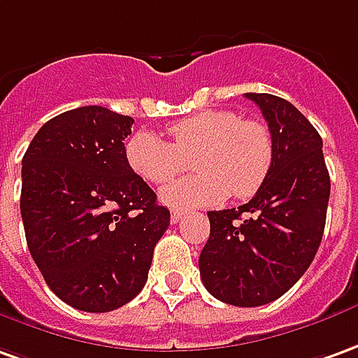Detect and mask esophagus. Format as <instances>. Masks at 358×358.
<instances>
[{
    "label": "esophagus",
    "mask_w": 358,
    "mask_h": 358,
    "mask_svg": "<svg viewBox=\"0 0 358 358\" xmlns=\"http://www.w3.org/2000/svg\"><path fill=\"white\" fill-rule=\"evenodd\" d=\"M183 218H185L183 210H173V212H171V224H177V222H181Z\"/></svg>",
    "instance_id": "esophagus-1"
}]
</instances>
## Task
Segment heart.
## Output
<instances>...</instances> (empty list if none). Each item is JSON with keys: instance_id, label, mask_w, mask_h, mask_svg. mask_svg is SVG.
<instances>
[{"instance_id": "b5f03b06", "label": "heart", "mask_w": 358, "mask_h": 358, "mask_svg": "<svg viewBox=\"0 0 358 358\" xmlns=\"http://www.w3.org/2000/svg\"><path fill=\"white\" fill-rule=\"evenodd\" d=\"M173 144L152 132L127 142L130 169L152 185H164L193 164L199 173L162 189V203L189 210L226 199H248L265 183L273 167V136L263 122L241 120L231 110H204L169 128Z\"/></svg>"}]
</instances>
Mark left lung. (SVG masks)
I'll return each instance as SVG.
<instances>
[{
	"label": "left lung",
	"instance_id": "left-lung-1",
	"mask_svg": "<svg viewBox=\"0 0 358 358\" xmlns=\"http://www.w3.org/2000/svg\"><path fill=\"white\" fill-rule=\"evenodd\" d=\"M267 120L275 157L250 203L208 212L199 257L204 287L226 304L255 308L280 298L314 261L324 236L329 173L322 136L292 103L245 93Z\"/></svg>",
	"mask_w": 358,
	"mask_h": 358
}]
</instances>
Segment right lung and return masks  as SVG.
Returning <instances> with one entry per match:
<instances>
[{
  "label": "right lung",
  "mask_w": 358,
  "mask_h": 358,
  "mask_svg": "<svg viewBox=\"0 0 358 358\" xmlns=\"http://www.w3.org/2000/svg\"><path fill=\"white\" fill-rule=\"evenodd\" d=\"M134 118L80 107L50 118L23 155L27 245L56 296L110 312L144 288L169 210L127 162Z\"/></svg>",
  "instance_id": "right-lung-1"
}]
</instances>
